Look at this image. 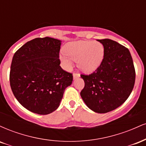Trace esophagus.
<instances>
[{"label": "esophagus", "instance_id": "esophagus-1", "mask_svg": "<svg viewBox=\"0 0 146 146\" xmlns=\"http://www.w3.org/2000/svg\"><path fill=\"white\" fill-rule=\"evenodd\" d=\"M73 79H76V78H80V73H73Z\"/></svg>", "mask_w": 146, "mask_h": 146}]
</instances>
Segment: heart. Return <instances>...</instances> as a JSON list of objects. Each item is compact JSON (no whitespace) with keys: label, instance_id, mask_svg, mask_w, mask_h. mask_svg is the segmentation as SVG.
Listing matches in <instances>:
<instances>
[{"label":"heart","instance_id":"obj_1","mask_svg":"<svg viewBox=\"0 0 146 146\" xmlns=\"http://www.w3.org/2000/svg\"><path fill=\"white\" fill-rule=\"evenodd\" d=\"M64 52L60 58L65 68L69 69L73 65L72 60H78V67L86 73L97 69L104 56V47L99 42L78 40L66 44Z\"/></svg>","mask_w":146,"mask_h":146}]
</instances>
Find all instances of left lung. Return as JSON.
Segmentation results:
<instances>
[{"instance_id":"obj_1","label":"left lung","mask_w":146,"mask_h":146,"mask_svg":"<svg viewBox=\"0 0 146 146\" xmlns=\"http://www.w3.org/2000/svg\"><path fill=\"white\" fill-rule=\"evenodd\" d=\"M104 47L101 64L90 75H81L84 88L80 95L90 110L106 113L125 102L135 82V69L130 51L110 39L98 40Z\"/></svg>"}]
</instances>
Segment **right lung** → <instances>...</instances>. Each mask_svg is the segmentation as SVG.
Listing matches in <instances>:
<instances>
[{
    "instance_id": "obj_1",
    "label": "right lung",
    "mask_w": 146,
    "mask_h": 146,
    "mask_svg": "<svg viewBox=\"0 0 146 146\" xmlns=\"http://www.w3.org/2000/svg\"><path fill=\"white\" fill-rule=\"evenodd\" d=\"M62 41L45 37L31 40L13 57L9 73L11 90L19 103L32 113L55 111L73 75L64 71L59 53Z\"/></svg>"
}]
</instances>
